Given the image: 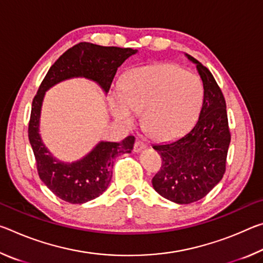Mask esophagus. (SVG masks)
Here are the masks:
<instances>
[{
    "mask_svg": "<svg viewBox=\"0 0 263 263\" xmlns=\"http://www.w3.org/2000/svg\"><path fill=\"white\" fill-rule=\"evenodd\" d=\"M146 148V144H144L142 141H136V145H135V152L136 153H140L141 151H144Z\"/></svg>",
    "mask_w": 263,
    "mask_h": 263,
    "instance_id": "1",
    "label": "esophagus"
}]
</instances>
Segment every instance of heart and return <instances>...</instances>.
Wrapping results in <instances>:
<instances>
[{
	"instance_id": "1",
	"label": "heart",
	"mask_w": 263,
	"mask_h": 263,
	"mask_svg": "<svg viewBox=\"0 0 263 263\" xmlns=\"http://www.w3.org/2000/svg\"><path fill=\"white\" fill-rule=\"evenodd\" d=\"M201 80L175 65H151L131 70L121 91L110 96V110L119 123L132 126L142 114V127L151 137L172 140L197 119L203 104Z\"/></svg>"
}]
</instances>
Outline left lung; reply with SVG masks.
<instances>
[{
	"label": "left lung",
	"instance_id": "1",
	"mask_svg": "<svg viewBox=\"0 0 263 263\" xmlns=\"http://www.w3.org/2000/svg\"><path fill=\"white\" fill-rule=\"evenodd\" d=\"M204 88L198 121L191 130L153 148L161 155L162 166L152 180L154 190L177 204H190L205 197L225 173L231 141L226 103L210 70L189 54Z\"/></svg>",
	"mask_w": 263,
	"mask_h": 263
}]
</instances>
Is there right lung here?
Returning <instances> with one entry per match:
<instances>
[{
    "label": "right lung",
    "mask_w": 263,
    "mask_h": 263,
    "mask_svg": "<svg viewBox=\"0 0 263 263\" xmlns=\"http://www.w3.org/2000/svg\"><path fill=\"white\" fill-rule=\"evenodd\" d=\"M138 51L132 48L106 47L80 43L66 51L48 69L32 101L29 123V140L37 162L38 174L57 197L72 204H82L99 197L112 177L115 159L131 153L135 137L122 142L100 141L82 159L64 162L53 157L39 133L43 101L46 91L65 80L84 78L96 82L108 94L118 67Z\"/></svg>",
    "instance_id": "add662e5"
}]
</instances>
